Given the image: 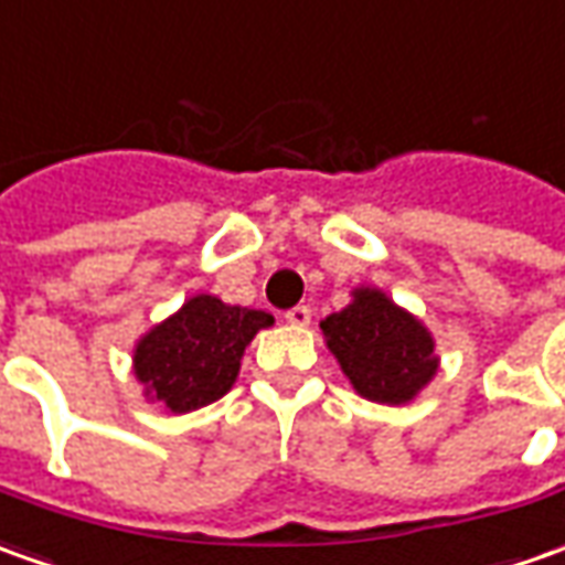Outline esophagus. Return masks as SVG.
I'll return each instance as SVG.
<instances>
[{"label":"esophagus","mask_w":565,"mask_h":565,"mask_svg":"<svg viewBox=\"0 0 565 565\" xmlns=\"http://www.w3.org/2000/svg\"><path fill=\"white\" fill-rule=\"evenodd\" d=\"M284 318H287V324L306 328V324L312 321V309H309V306H294V309H287V312H284Z\"/></svg>","instance_id":"obj_1"}]
</instances>
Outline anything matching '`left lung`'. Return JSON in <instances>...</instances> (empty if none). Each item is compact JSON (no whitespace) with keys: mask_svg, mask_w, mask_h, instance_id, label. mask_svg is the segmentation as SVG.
Returning <instances> with one entry per match:
<instances>
[{"mask_svg":"<svg viewBox=\"0 0 565 565\" xmlns=\"http://www.w3.org/2000/svg\"><path fill=\"white\" fill-rule=\"evenodd\" d=\"M321 331L343 374L371 402L402 405L436 374L427 328L380 290H355L343 312L321 321Z\"/></svg>","mask_w":565,"mask_h":565,"instance_id":"1","label":"left lung"}]
</instances>
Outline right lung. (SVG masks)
Wrapping results in <instances>:
<instances>
[{
  "label": "right lung",
  "instance_id": "obj_1",
  "mask_svg": "<svg viewBox=\"0 0 565 565\" xmlns=\"http://www.w3.org/2000/svg\"><path fill=\"white\" fill-rule=\"evenodd\" d=\"M275 318L263 309L225 306L216 297L188 299L136 347V377L151 398L185 414L232 390L241 355Z\"/></svg>",
  "mask_w": 565,
  "mask_h": 565
}]
</instances>
